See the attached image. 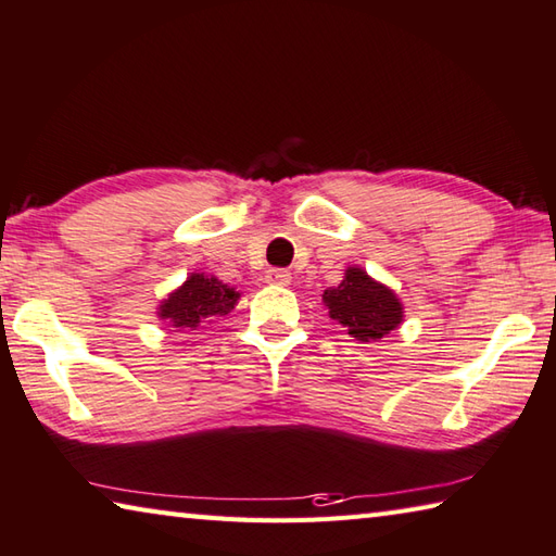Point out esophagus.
<instances>
[{
    "instance_id": "obj_1",
    "label": "esophagus",
    "mask_w": 556,
    "mask_h": 556,
    "mask_svg": "<svg viewBox=\"0 0 556 556\" xmlns=\"http://www.w3.org/2000/svg\"><path fill=\"white\" fill-rule=\"evenodd\" d=\"M265 281H267V285L289 287L291 285V271H287V269H267L265 271Z\"/></svg>"
}]
</instances>
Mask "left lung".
I'll return each instance as SVG.
<instances>
[{
	"instance_id": "obj_1",
	"label": "left lung",
	"mask_w": 556,
	"mask_h": 556,
	"mask_svg": "<svg viewBox=\"0 0 556 556\" xmlns=\"http://www.w3.org/2000/svg\"><path fill=\"white\" fill-rule=\"evenodd\" d=\"M328 316L348 328V336L359 342L387 338L403 323V304L391 287L369 277L365 269L352 265L338 287L323 291Z\"/></svg>"
}]
</instances>
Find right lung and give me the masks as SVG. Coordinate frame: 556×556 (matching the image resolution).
<instances>
[{
    "label": "right lung",
    "mask_w": 556,
    "mask_h": 556,
    "mask_svg": "<svg viewBox=\"0 0 556 556\" xmlns=\"http://www.w3.org/2000/svg\"><path fill=\"white\" fill-rule=\"evenodd\" d=\"M240 291L206 271H191L177 289L160 301L157 318L167 328L197 330L206 318L228 316L238 306Z\"/></svg>",
    "instance_id": "1"
}]
</instances>
